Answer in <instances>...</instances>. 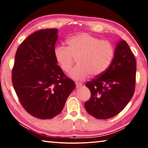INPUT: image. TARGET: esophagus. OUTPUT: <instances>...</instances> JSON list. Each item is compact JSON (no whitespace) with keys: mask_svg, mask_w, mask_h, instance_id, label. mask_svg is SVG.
<instances>
[{"mask_svg":"<svg viewBox=\"0 0 148 148\" xmlns=\"http://www.w3.org/2000/svg\"><path fill=\"white\" fill-rule=\"evenodd\" d=\"M75 83H76L77 87H80V86L82 85V83L81 82H75Z\"/></svg>","mask_w":148,"mask_h":148,"instance_id":"1","label":"esophagus"}]
</instances>
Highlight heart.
I'll return each instance as SVG.
<instances>
[{
  "instance_id": "obj_1",
  "label": "heart",
  "mask_w": 148,
  "mask_h": 148,
  "mask_svg": "<svg viewBox=\"0 0 148 148\" xmlns=\"http://www.w3.org/2000/svg\"><path fill=\"white\" fill-rule=\"evenodd\" d=\"M68 47L59 45L53 54L63 72H69L77 60V65L69 76L74 79H84L90 75L98 76L108 69L114 57V48L111 42L100 40L88 33H80L67 40Z\"/></svg>"
}]
</instances>
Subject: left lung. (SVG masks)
I'll return each mask as SVG.
<instances>
[{"label":"left lung","instance_id":"obj_1","mask_svg":"<svg viewBox=\"0 0 148 148\" xmlns=\"http://www.w3.org/2000/svg\"><path fill=\"white\" fill-rule=\"evenodd\" d=\"M136 70L135 56L127 42L121 40L108 69L86 83L91 93L85 103L88 113L96 119H108L122 111L135 92Z\"/></svg>","mask_w":148,"mask_h":148}]
</instances>
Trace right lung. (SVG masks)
Segmentation results:
<instances>
[{"label": "right lung", "mask_w": 148, "mask_h": 148, "mask_svg": "<svg viewBox=\"0 0 148 148\" xmlns=\"http://www.w3.org/2000/svg\"><path fill=\"white\" fill-rule=\"evenodd\" d=\"M58 29L34 32L16 52L12 83L21 104L29 114L50 119L62 111L74 82L57 65L53 50Z\"/></svg>", "instance_id": "1"}]
</instances>
